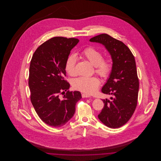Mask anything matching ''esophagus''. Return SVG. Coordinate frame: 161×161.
Returning <instances> with one entry per match:
<instances>
[{
    "instance_id": "obj_1",
    "label": "esophagus",
    "mask_w": 161,
    "mask_h": 161,
    "mask_svg": "<svg viewBox=\"0 0 161 161\" xmlns=\"http://www.w3.org/2000/svg\"><path fill=\"white\" fill-rule=\"evenodd\" d=\"M81 95H82V97L83 98H90L91 97V96L89 95H88V94H87V93H82L81 94Z\"/></svg>"
}]
</instances>
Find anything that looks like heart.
<instances>
[{
	"label": "heart",
	"mask_w": 161,
	"mask_h": 161,
	"mask_svg": "<svg viewBox=\"0 0 161 161\" xmlns=\"http://www.w3.org/2000/svg\"><path fill=\"white\" fill-rule=\"evenodd\" d=\"M82 55L95 67V72L101 77H107L112 69L111 59H103V55L98 50L93 47H88L82 51ZM77 58L74 54L70 55L65 63V70L71 76L77 74ZM100 80L96 77H80L75 79L72 83L74 89L81 92L92 93L95 92L100 86Z\"/></svg>",
	"instance_id": "obj_1"
}]
</instances>
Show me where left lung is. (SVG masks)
Returning <instances> with one entry per match:
<instances>
[{
    "label": "left lung",
    "instance_id": "left-lung-1",
    "mask_svg": "<svg viewBox=\"0 0 161 161\" xmlns=\"http://www.w3.org/2000/svg\"><path fill=\"white\" fill-rule=\"evenodd\" d=\"M89 41L104 46L112 60V69L101 91L113 97L103 100L104 106L98 118L108 127L119 128L128 122L137 106L139 80L135 57L124 43L107 34Z\"/></svg>",
    "mask_w": 161,
    "mask_h": 161
}]
</instances>
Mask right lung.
Masks as SVG:
<instances>
[{
	"instance_id": "obj_1",
	"label": "right lung",
	"mask_w": 161,
	"mask_h": 161,
	"mask_svg": "<svg viewBox=\"0 0 161 161\" xmlns=\"http://www.w3.org/2000/svg\"><path fill=\"white\" fill-rule=\"evenodd\" d=\"M78 42L77 38L53 37L39 46L31 59L28 81L31 103L40 118L52 127L68 123L82 98L79 91H68L62 98L60 96L70 87L64 78L65 63Z\"/></svg>"
}]
</instances>
